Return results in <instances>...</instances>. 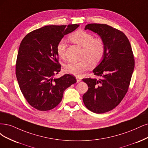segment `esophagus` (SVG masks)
<instances>
[{"label":"esophagus","mask_w":148,"mask_h":148,"mask_svg":"<svg viewBox=\"0 0 148 148\" xmlns=\"http://www.w3.org/2000/svg\"><path fill=\"white\" fill-rule=\"evenodd\" d=\"M76 80H77V83L80 82V81L82 80H81V79H80L79 77H77H77H76Z\"/></svg>","instance_id":"34e87169"}]
</instances>
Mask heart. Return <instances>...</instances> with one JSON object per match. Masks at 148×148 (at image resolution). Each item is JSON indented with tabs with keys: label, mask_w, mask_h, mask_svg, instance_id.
I'll return each instance as SVG.
<instances>
[{
	"label": "heart",
	"mask_w": 148,
	"mask_h": 148,
	"mask_svg": "<svg viewBox=\"0 0 148 148\" xmlns=\"http://www.w3.org/2000/svg\"><path fill=\"white\" fill-rule=\"evenodd\" d=\"M69 39L81 47L83 50L81 54V61L69 62L65 66L66 72L80 76L87 70L88 63L92 66L98 64L103 58L105 53V45L101 39H95L94 36L85 31L78 30L69 36ZM67 49V44L64 40H60L56 45V52L61 58H64Z\"/></svg>",
	"instance_id": "1"
}]
</instances>
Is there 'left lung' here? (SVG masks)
Masks as SVG:
<instances>
[{"mask_svg":"<svg viewBox=\"0 0 148 148\" xmlns=\"http://www.w3.org/2000/svg\"><path fill=\"white\" fill-rule=\"evenodd\" d=\"M97 33L105 45L102 61L93 70L101 79L87 78L88 91L82 97L85 106L95 113L101 114L115 108L125 97L135 67L130 43L118 29L104 24H88L85 30Z\"/></svg>","mask_w":148,"mask_h":148,"instance_id":"1","label":"left lung"}]
</instances>
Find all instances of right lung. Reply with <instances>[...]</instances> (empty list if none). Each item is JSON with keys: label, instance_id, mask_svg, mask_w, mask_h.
<instances>
[{"label": "right lung", "instance_id": "right-lung-1", "mask_svg": "<svg viewBox=\"0 0 148 148\" xmlns=\"http://www.w3.org/2000/svg\"><path fill=\"white\" fill-rule=\"evenodd\" d=\"M79 25L46 26L27 34L19 47L16 75L21 91L30 105L49 111L61 102L64 90L75 84V77L65 74L54 78L61 70L56 45Z\"/></svg>", "mask_w": 148, "mask_h": 148}]
</instances>
